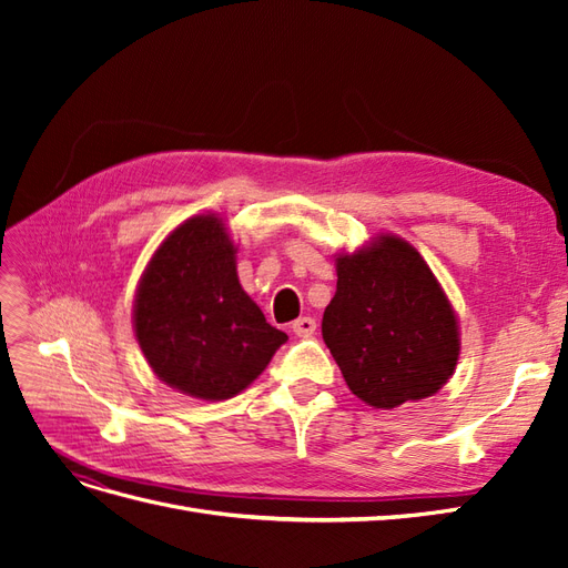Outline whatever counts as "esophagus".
I'll return each mask as SVG.
<instances>
[{"label":"esophagus","instance_id":"1","mask_svg":"<svg viewBox=\"0 0 568 568\" xmlns=\"http://www.w3.org/2000/svg\"><path fill=\"white\" fill-rule=\"evenodd\" d=\"M291 332L301 338H307L317 332V322L313 317H298L294 324H291Z\"/></svg>","mask_w":568,"mask_h":568}]
</instances>
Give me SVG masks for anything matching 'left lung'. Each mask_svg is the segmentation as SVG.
Here are the masks:
<instances>
[{"label":"left lung","mask_w":568,"mask_h":568,"mask_svg":"<svg viewBox=\"0 0 568 568\" xmlns=\"http://www.w3.org/2000/svg\"><path fill=\"white\" fill-rule=\"evenodd\" d=\"M322 338L348 388L376 409L438 393L459 357V324L436 274L393 234L336 257Z\"/></svg>","instance_id":"8db88e82"}]
</instances>
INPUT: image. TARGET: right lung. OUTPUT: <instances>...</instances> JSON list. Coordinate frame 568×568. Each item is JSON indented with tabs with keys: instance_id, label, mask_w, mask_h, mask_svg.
<instances>
[{
	"instance_id": "right-lung-1",
	"label": "right lung",
	"mask_w": 568,
	"mask_h": 568,
	"mask_svg": "<svg viewBox=\"0 0 568 568\" xmlns=\"http://www.w3.org/2000/svg\"><path fill=\"white\" fill-rule=\"evenodd\" d=\"M234 253L222 217L194 215L168 234L136 286L134 336L149 367L199 400L242 393L288 338L239 284Z\"/></svg>"
}]
</instances>
